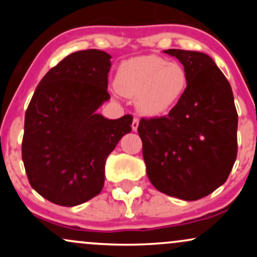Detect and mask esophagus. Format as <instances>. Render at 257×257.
<instances>
[{"mask_svg":"<svg viewBox=\"0 0 257 257\" xmlns=\"http://www.w3.org/2000/svg\"><path fill=\"white\" fill-rule=\"evenodd\" d=\"M139 122H140V120H139V118H134V119H133L132 128H133V131H134V132L138 131V128H139Z\"/></svg>","mask_w":257,"mask_h":257,"instance_id":"obj_1","label":"esophagus"}]
</instances>
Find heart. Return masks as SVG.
<instances>
[{
  "instance_id": "b5f03b06",
  "label": "heart",
  "mask_w": 257,
  "mask_h": 257,
  "mask_svg": "<svg viewBox=\"0 0 257 257\" xmlns=\"http://www.w3.org/2000/svg\"><path fill=\"white\" fill-rule=\"evenodd\" d=\"M188 75L178 61L143 55L123 61L116 75L120 94L137 96L138 108L146 116H162L173 110L187 89Z\"/></svg>"
}]
</instances>
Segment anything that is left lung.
<instances>
[{"label": "left lung", "instance_id": "8db88e82", "mask_svg": "<svg viewBox=\"0 0 257 257\" xmlns=\"http://www.w3.org/2000/svg\"><path fill=\"white\" fill-rule=\"evenodd\" d=\"M163 52L184 65L188 84L169 114L139 123L146 173L161 192L197 200L225 184L237 158L234 98L231 84L208 54Z\"/></svg>", "mask_w": 257, "mask_h": 257}]
</instances>
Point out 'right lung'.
Instances as JSON below:
<instances>
[{
  "label": "right lung",
  "instance_id": "add662e5",
  "mask_svg": "<svg viewBox=\"0 0 257 257\" xmlns=\"http://www.w3.org/2000/svg\"><path fill=\"white\" fill-rule=\"evenodd\" d=\"M111 55L75 52L46 73L25 113L23 162L31 187L54 204L75 206L104 187L105 163L131 114L108 119L98 113L110 100Z\"/></svg>",
  "mask_w": 257,
  "mask_h": 257
}]
</instances>
